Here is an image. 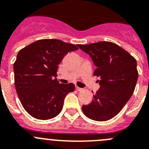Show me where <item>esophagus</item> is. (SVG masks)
Listing matches in <instances>:
<instances>
[{
    "instance_id": "esophagus-1",
    "label": "esophagus",
    "mask_w": 149,
    "mask_h": 149,
    "mask_svg": "<svg viewBox=\"0 0 149 149\" xmlns=\"http://www.w3.org/2000/svg\"><path fill=\"white\" fill-rule=\"evenodd\" d=\"M76 89H77V91H79V92H81V91L83 90L82 88H80V87H78V86H76Z\"/></svg>"
}]
</instances>
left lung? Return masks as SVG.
I'll use <instances>...</instances> for the list:
<instances>
[{"label": "left lung", "mask_w": 149, "mask_h": 149, "mask_svg": "<svg viewBox=\"0 0 149 149\" xmlns=\"http://www.w3.org/2000/svg\"><path fill=\"white\" fill-rule=\"evenodd\" d=\"M93 60L100 89L84 113L93 120H109L119 113L132 96L138 79L136 61L120 46L110 42L77 45Z\"/></svg>", "instance_id": "obj_1"}]
</instances>
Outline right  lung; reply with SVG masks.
I'll return each instance as SVG.
<instances>
[{"label": "right lung", "instance_id": "1", "mask_svg": "<svg viewBox=\"0 0 149 149\" xmlns=\"http://www.w3.org/2000/svg\"><path fill=\"white\" fill-rule=\"evenodd\" d=\"M77 49L60 39H40L18 52L13 65L15 89L31 116L47 120L61 112L65 97L75 86L60 84L56 72L65 55Z\"/></svg>", "mask_w": 149, "mask_h": 149}]
</instances>
